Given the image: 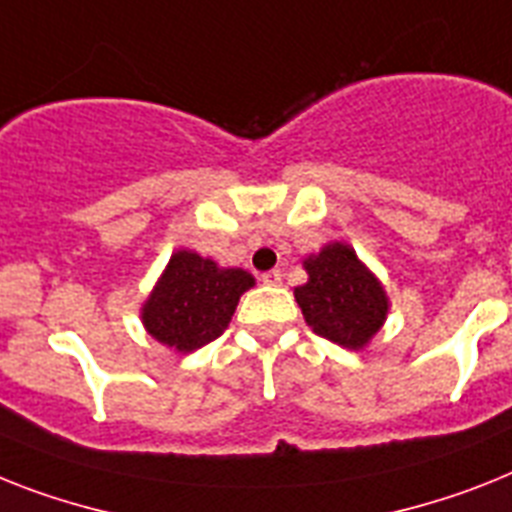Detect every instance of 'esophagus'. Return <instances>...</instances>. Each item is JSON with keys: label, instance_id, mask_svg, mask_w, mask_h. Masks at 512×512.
Instances as JSON below:
<instances>
[{"label": "esophagus", "instance_id": "1", "mask_svg": "<svg viewBox=\"0 0 512 512\" xmlns=\"http://www.w3.org/2000/svg\"><path fill=\"white\" fill-rule=\"evenodd\" d=\"M261 282H264V285H280L282 272L280 269H269V272L261 274Z\"/></svg>", "mask_w": 512, "mask_h": 512}]
</instances>
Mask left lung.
Instances as JSON below:
<instances>
[{"label":"left lung","instance_id":"left-lung-1","mask_svg":"<svg viewBox=\"0 0 512 512\" xmlns=\"http://www.w3.org/2000/svg\"><path fill=\"white\" fill-rule=\"evenodd\" d=\"M308 282L295 287V301L316 335L342 348H363L387 316V295L356 251L332 243L306 259Z\"/></svg>","mask_w":512,"mask_h":512}]
</instances>
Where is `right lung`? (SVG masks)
<instances>
[{"mask_svg":"<svg viewBox=\"0 0 512 512\" xmlns=\"http://www.w3.org/2000/svg\"><path fill=\"white\" fill-rule=\"evenodd\" d=\"M248 287L253 277L243 269H219L198 253L177 251L143 306V324L159 342L190 353L225 332Z\"/></svg>","mask_w":512,"mask_h":512,"instance_id":"add662e5","label":"right lung"}]
</instances>
